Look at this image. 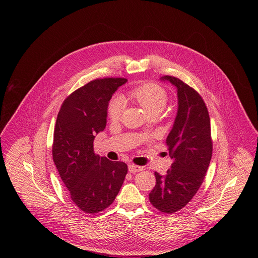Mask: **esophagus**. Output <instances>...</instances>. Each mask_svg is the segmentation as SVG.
I'll return each mask as SVG.
<instances>
[{"mask_svg": "<svg viewBox=\"0 0 258 258\" xmlns=\"http://www.w3.org/2000/svg\"><path fill=\"white\" fill-rule=\"evenodd\" d=\"M143 169H144L143 166H139V165H136V164H130V165H128V170H130L131 172H133V173L138 172V171H141V170H143Z\"/></svg>", "mask_w": 258, "mask_h": 258, "instance_id": "esophagus-1", "label": "esophagus"}]
</instances>
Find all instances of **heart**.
Here are the masks:
<instances>
[{"instance_id":"heart-1","label":"heart","mask_w":258,"mask_h":258,"mask_svg":"<svg viewBox=\"0 0 258 258\" xmlns=\"http://www.w3.org/2000/svg\"><path fill=\"white\" fill-rule=\"evenodd\" d=\"M124 101H132L141 106L148 115L159 114L168 101L166 90L156 83H145L137 86L121 95ZM123 102L119 98H113L107 107L108 116L111 120H118L121 116Z\"/></svg>"}]
</instances>
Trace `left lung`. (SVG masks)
I'll use <instances>...</instances> for the list:
<instances>
[{
  "label": "left lung",
  "mask_w": 258,
  "mask_h": 258,
  "mask_svg": "<svg viewBox=\"0 0 258 258\" xmlns=\"http://www.w3.org/2000/svg\"><path fill=\"white\" fill-rule=\"evenodd\" d=\"M177 90L178 109L166 139L172 159L165 175L155 172L156 185L149 194L151 204L164 213L185 207L196 195L212 156L210 118L200 94L175 77L165 76Z\"/></svg>",
  "instance_id": "1"
}]
</instances>
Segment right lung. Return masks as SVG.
Returning <instances> with one entry per match:
<instances>
[{
	"instance_id": "add662e5",
	"label": "right lung",
	"mask_w": 258,
	"mask_h": 258,
	"mask_svg": "<svg viewBox=\"0 0 258 258\" xmlns=\"http://www.w3.org/2000/svg\"><path fill=\"white\" fill-rule=\"evenodd\" d=\"M126 82L123 78L94 80L71 93L57 116L54 163L72 202L90 214L113 203L127 173L124 162L110 161L94 151L95 135L106 126L108 102Z\"/></svg>"
}]
</instances>
